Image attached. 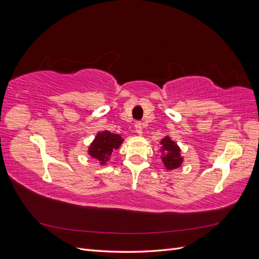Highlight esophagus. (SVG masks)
Masks as SVG:
<instances>
[{
    "instance_id": "esophagus-1",
    "label": "esophagus",
    "mask_w": 259,
    "mask_h": 259,
    "mask_svg": "<svg viewBox=\"0 0 259 259\" xmlns=\"http://www.w3.org/2000/svg\"><path fill=\"white\" fill-rule=\"evenodd\" d=\"M135 131L138 135H142L143 134V125L140 122H136L135 124Z\"/></svg>"
}]
</instances>
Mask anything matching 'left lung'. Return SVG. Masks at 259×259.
Masks as SVG:
<instances>
[{"instance_id":"8db88e82","label":"left lung","mask_w":259,"mask_h":259,"mask_svg":"<svg viewBox=\"0 0 259 259\" xmlns=\"http://www.w3.org/2000/svg\"><path fill=\"white\" fill-rule=\"evenodd\" d=\"M162 146V161L167 169H174L179 167L183 163L180 156V149L168 136L161 140Z\"/></svg>"}]
</instances>
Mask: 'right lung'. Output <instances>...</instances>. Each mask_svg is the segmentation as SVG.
<instances>
[{
	"mask_svg": "<svg viewBox=\"0 0 259 259\" xmlns=\"http://www.w3.org/2000/svg\"><path fill=\"white\" fill-rule=\"evenodd\" d=\"M123 143L120 135L113 134L111 132L104 131L96 135L94 142L89 148V154L93 159L100 162L101 165L110 159V155L114 149H117Z\"/></svg>",
	"mask_w": 259,
	"mask_h": 259,
	"instance_id": "add662e5",
	"label": "right lung"
}]
</instances>
